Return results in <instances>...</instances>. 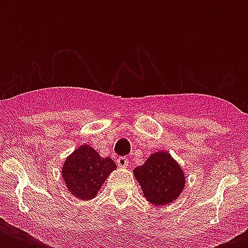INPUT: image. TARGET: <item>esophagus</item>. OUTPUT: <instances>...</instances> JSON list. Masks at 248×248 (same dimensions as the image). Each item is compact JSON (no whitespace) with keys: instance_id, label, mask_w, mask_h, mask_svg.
<instances>
[{"instance_id":"34e87169","label":"esophagus","mask_w":248,"mask_h":248,"mask_svg":"<svg viewBox=\"0 0 248 248\" xmlns=\"http://www.w3.org/2000/svg\"><path fill=\"white\" fill-rule=\"evenodd\" d=\"M116 162L120 167H126V166L128 165V159L126 158V157H118Z\"/></svg>"}]
</instances>
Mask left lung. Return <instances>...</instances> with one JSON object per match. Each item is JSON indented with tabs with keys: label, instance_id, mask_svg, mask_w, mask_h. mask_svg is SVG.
Masks as SVG:
<instances>
[{
	"label": "left lung",
	"instance_id": "1",
	"mask_svg": "<svg viewBox=\"0 0 248 248\" xmlns=\"http://www.w3.org/2000/svg\"><path fill=\"white\" fill-rule=\"evenodd\" d=\"M144 197L155 206H165L181 194L185 176L179 163L167 152H155L143 166L134 170Z\"/></svg>",
	"mask_w": 248,
	"mask_h": 248
}]
</instances>
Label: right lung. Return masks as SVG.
I'll return each instance as SVG.
<instances>
[{
	"mask_svg": "<svg viewBox=\"0 0 248 248\" xmlns=\"http://www.w3.org/2000/svg\"><path fill=\"white\" fill-rule=\"evenodd\" d=\"M117 166L112 158H103L90 145H81L63 165L62 175L68 190L79 200L96 197L101 185Z\"/></svg>",
	"mask_w": 248,
	"mask_h": 248,
	"instance_id": "1",
	"label": "right lung"
}]
</instances>
